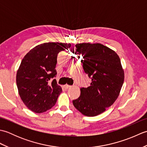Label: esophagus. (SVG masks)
<instances>
[{
	"instance_id": "esophagus-1",
	"label": "esophagus",
	"mask_w": 147,
	"mask_h": 147,
	"mask_svg": "<svg viewBox=\"0 0 147 147\" xmlns=\"http://www.w3.org/2000/svg\"><path fill=\"white\" fill-rule=\"evenodd\" d=\"M64 88H65V89H68V88H71V86H70V85H64Z\"/></svg>"
}]
</instances>
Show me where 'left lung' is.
Returning <instances> with one entry per match:
<instances>
[{
	"instance_id": "obj_1",
	"label": "left lung",
	"mask_w": 147,
	"mask_h": 147,
	"mask_svg": "<svg viewBox=\"0 0 147 147\" xmlns=\"http://www.w3.org/2000/svg\"><path fill=\"white\" fill-rule=\"evenodd\" d=\"M75 46V53L82 55L84 71L92 82L88 88H80V96L73 104L84 115L96 116L116 100L124 83V70L115 52L101 43Z\"/></svg>"
}]
</instances>
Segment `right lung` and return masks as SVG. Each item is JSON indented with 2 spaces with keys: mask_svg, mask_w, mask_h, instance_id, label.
Instances as JSON below:
<instances>
[{
  "mask_svg": "<svg viewBox=\"0 0 147 147\" xmlns=\"http://www.w3.org/2000/svg\"><path fill=\"white\" fill-rule=\"evenodd\" d=\"M71 46L59 42L42 43L23 59L17 71L16 84L22 101L30 110L42 113L55 105L62 92L61 86L53 80L57 74V55Z\"/></svg>",
  "mask_w": 147,
  "mask_h": 147,
  "instance_id": "1",
  "label": "right lung"
}]
</instances>
